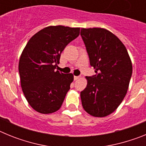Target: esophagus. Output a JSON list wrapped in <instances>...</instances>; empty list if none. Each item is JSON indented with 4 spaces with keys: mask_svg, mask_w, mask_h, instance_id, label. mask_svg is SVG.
I'll use <instances>...</instances> for the list:
<instances>
[{
    "mask_svg": "<svg viewBox=\"0 0 146 146\" xmlns=\"http://www.w3.org/2000/svg\"><path fill=\"white\" fill-rule=\"evenodd\" d=\"M80 78V76H74V80H77Z\"/></svg>",
    "mask_w": 146,
    "mask_h": 146,
    "instance_id": "1",
    "label": "esophagus"
}]
</instances>
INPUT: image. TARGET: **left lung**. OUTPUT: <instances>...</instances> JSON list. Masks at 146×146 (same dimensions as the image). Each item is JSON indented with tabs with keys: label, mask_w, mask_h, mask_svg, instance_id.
<instances>
[{
	"label": "left lung",
	"mask_w": 146,
	"mask_h": 146,
	"mask_svg": "<svg viewBox=\"0 0 146 146\" xmlns=\"http://www.w3.org/2000/svg\"><path fill=\"white\" fill-rule=\"evenodd\" d=\"M90 64L96 74L86 77L80 92L82 105L94 117H105L117 109L126 96L132 65L123 44L104 28H81Z\"/></svg>",
	"instance_id": "1"
}]
</instances>
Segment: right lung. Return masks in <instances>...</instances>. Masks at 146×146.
I'll return each instance as SVG.
<instances>
[{"mask_svg":"<svg viewBox=\"0 0 146 146\" xmlns=\"http://www.w3.org/2000/svg\"><path fill=\"white\" fill-rule=\"evenodd\" d=\"M80 29L47 27L33 35L23 50L19 62L21 87L36 111L48 114L61 107L74 76L55 69L62 51L79 36Z\"/></svg>","mask_w":146,"mask_h":146,"instance_id":"right-lung-1","label":"right lung"}]
</instances>
